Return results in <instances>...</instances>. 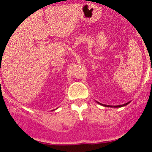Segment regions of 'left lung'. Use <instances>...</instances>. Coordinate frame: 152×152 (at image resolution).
<instances>
[{
    "instance_id": "1",
    "label": "left lung",
    "mask_w": 152,
    "mask_h": 152,
    "mask_svg": "<svg viewBox=\"0 0 152 152\" xmlns=\"http://www.w3.org/2000/svg\"><path fill=\"white\" fill-rule=\"evenodd\" d=\"M98 103H99V104H101V105H103V106H104V107H123V106H126V105H127V104H128L129 103V102H128V103H126V104H123V105H117V106H110V105L102 104L99 103V102H98Z\"/></svg>"
}]
</instances>
